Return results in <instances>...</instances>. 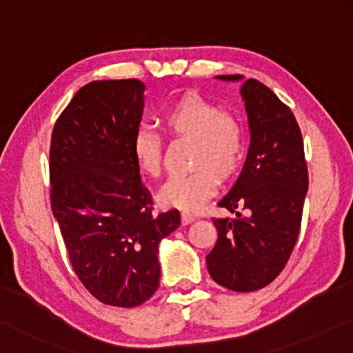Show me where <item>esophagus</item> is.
Segmentation results:
<instances>
[{
    "mask_svg": "<svg viewBox=\"0 0 353 353\" xmlns=\"http://www.w3.org/2000/svg\"><path fill=\"white\" fill-rule=\"evenodd\" d=\"M194 220H195V217H194L192 214H189V212H183L181 214V223L183 225H190Z\"/></svg>",
    "mask_w": 353,
    "mask_h": 353,
    "instance_id": "1",
    "label": "esophagus"
}]
</instances>
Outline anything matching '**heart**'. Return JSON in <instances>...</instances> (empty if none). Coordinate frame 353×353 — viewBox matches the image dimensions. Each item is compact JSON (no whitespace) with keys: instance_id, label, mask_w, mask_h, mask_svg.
<instances>
[{"instance_id":"obj_1","label":"heart","mask_w":353,"mask_h":353,"mask_svg":"<svg viewBox=\"0 0 353 353\" xmlns=\"http://www.w3.org/2000/svg\"><path fill=\"white\" fill-rule=\"evenodd\" d=\"M161 128L169 138L192 139L186 175L173 176L159 190V203L195 212L215 194L220 180H230L242 165L246 134L242 121L221 110L200 92L189 91L175 99L161 114ZM133 157L138 169L157 178L163 170V142L150 127L133 136Z\"/></svg>"}]
</instances>
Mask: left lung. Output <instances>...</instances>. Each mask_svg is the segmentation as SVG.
Wrapping results in <instances>:
<instances>
[{
    "instance_id": "left-lung-1",
    "label": "left lung",
    "mask_w": 353,
    "mask_h": 353,
    "mask_svg": "<svg viewBox=\"0 0 353 353\" xmlns=\"http://www.w3.org/2000/svg\"><path fill=\"white\" fill-rule=\"evenodd\" d=\"M240 92L251 144L237 183L219 201L236 217L212 219L219 237L206 263L219 285L246 293L267 287L285 268L301 231L308 170L301 128L290 107L256 79L245 80Z\"/></svg>"
}]
</instances>
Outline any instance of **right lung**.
<instances>
[{
  "instance_id": "obj_1",
  "label": "right lung",
  "mask_w": 353,
  "mask_h": 353,
  "mask_svg": "<svg viewBox=\"0 0 353 353\" xmlns=\"http://www.w3.org/2000/svg\"><path fill=\"white\" fill-rule=\"evenodd\" d=\"M144 90L138 79L82 86L49 147L51 209L74 273L97 301L122 308L157 292L159 242L181 223L176 209L153 212L133 157Z\"/></svg>"
}]
</instances>
